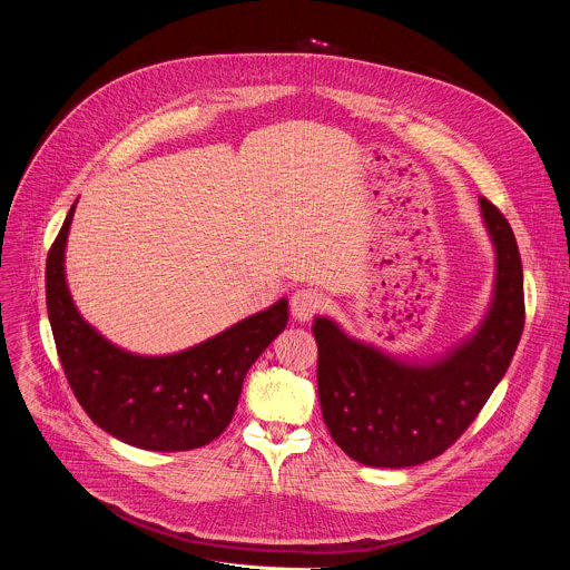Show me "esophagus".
Here are the masks:
<instances>
[{"label":"esophagus","instance_id":"esophagus-1","mask_svg":"<svg viewBox=\"0 0 570 570\" xmlns=\"http://www.w3.org/2000/svg\"><path fill=\"white\" fill-rule=\"evenodd\" d=\"M324 306V297L313 288L295 291L291 297V313L299 322H308Z\"/></svg>","mask_w":570,"mask_h":570}]
</instances>
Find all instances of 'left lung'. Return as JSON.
I'll use <instances>...</instances> for the list:
<instances>
[{
	"label": "left lung",
	"instance_id": "8db88e82",
	"mask_svg": "<svg viewBox=\"0 0 570 570\" xmlns=\"http://www.w3.org/2000/svg\"><path fill=\"white\" fill-rule=\"evenodd\" d=\"M497 248V286L478 332L429 365L401 363L315 317L317 392L334 442L370 466H415L444 453L505 376L525 324L523 266L501 209L480 196Z\"/></svg>",
	"mask_w": 570,
	"mask_h": 570
}]
</instances>
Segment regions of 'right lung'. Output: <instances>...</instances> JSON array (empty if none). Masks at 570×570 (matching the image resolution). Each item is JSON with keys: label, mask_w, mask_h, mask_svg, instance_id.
Segmentation results:
<instances>
[{"label": "right lung", "mask_w": 570, "mask_h": 570, "mask_svg": "<svg viewBox=\"0 0 570 570\" xmlns=\"http://www.w3.org/2000/svg\"><path fill=\"white\" fill-rule=\"evenodd\" d=\"M69 209L47 255V313L56 352L78 403L112 438L146 451H189L232 422L243 379L284 332L288 302L236 322L171 356H137L108 343L78 315L65 282Z\"/></svg>", "instance_id": "obj_1"}]
</instances>
